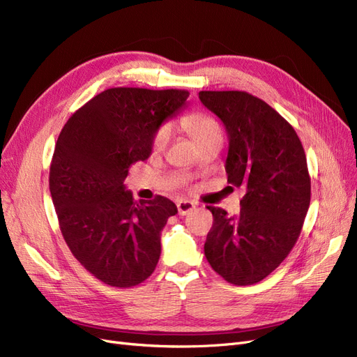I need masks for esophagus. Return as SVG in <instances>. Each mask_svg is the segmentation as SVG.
<instances>
[{"label": "esophagus", "instance_id": "1", "mask_svg": "<svg viewBox=\"0 0 357 357\" xmlns=\"http://www.w3.org/2000/svg\"><path fill=\"white\" fill-rule=\"evenodd\" d=\"M193 210H195V205L192 202H189V201H178L177 202L178 215H186V214H189Z\"/></svg>", "mask_w": 357, "mask_h": 357}]
</instances>
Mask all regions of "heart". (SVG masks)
I'll return each instance as SVG.
<instances>
[{
	"label": "heart",
	"instance_id": "obj_1",
	"mask_svg": "<svg viewBox=\"0 0 357 357\" xmlns=\"http://www.w3.org/2000/svg\"><path fill=\"white\" fill-rule=\"evenodd\" d=\"M181 126L190 134L196 144L208 137L221 136V130L217 119L213 118L211 115H206L202 112H193L186 115L181 119ZM169 139H171V126L169 124L159 126L152 136V151L153 152L164 151L167 144L169 143Z\"/></svg>",
	"mask_w": 357,
	"mask_h": 357
}]
</instances>
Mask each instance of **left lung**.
<instances>
[{"label":"left lung","mask_w":357,"mask_h":357,"mask_svg":"<svg viewBox=\"0 0 357 357\" xmlns=\"http://www.w3.org/2000/svg\"><path fill=\"white\" fill-rule=\"evenodd\" d=\"M202 105L223 122L227 181L243 188L238 215L206 206L214 223L204 251L225 280L252 285L285 260L310 205V176L296 130L247 91H199Z\"/></svg>","instance_id":"obj_1"}]
</instances>
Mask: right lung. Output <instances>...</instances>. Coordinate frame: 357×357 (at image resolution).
I'll list each match as a JSON object with an SVG mask.
<instances>
[{
    "label": "right lung",
    "mask_w": 357,
    "mask_h": 357,
    "mask_svg": "<svg viewBox=\"0 0 357 357\" xmlns=\"http://www.w3.org/2000/svg\"><path fill=\"white\" fill-rule=\"evenodd\" d=\"M188 97L186 90L109 89L59 134L50 193L61 235L73 257L109 287H136L158 264L161 230L177 206L159 195L136 202L124 180L132 164L149 158L155 130Z\"/></svg>",
    "instance_id": "obj_1"
}]
</instances>
